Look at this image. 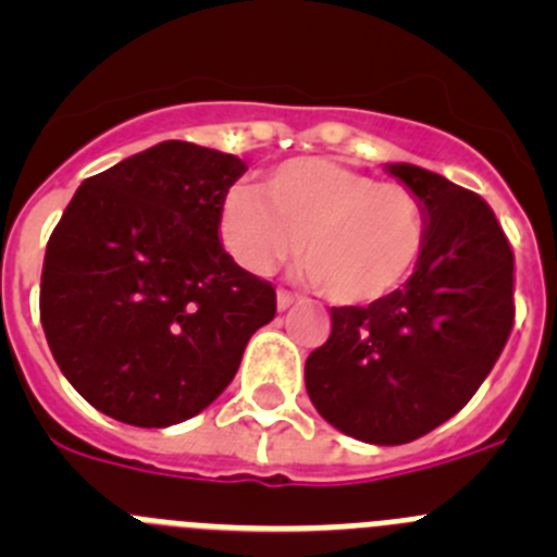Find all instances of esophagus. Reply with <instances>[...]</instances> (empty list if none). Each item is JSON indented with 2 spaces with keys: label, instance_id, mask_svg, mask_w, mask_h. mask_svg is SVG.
Returning a JSON list of instances; mask_svg holds the SVG:
<instances>
[{
  "label": "esophagus",
  "instance_id": "1",
  "mask_svg": "<svg viewBox=\"0 0 557 557\" xmlns=\"http://www.w3.org/2000/svg\"><path fill=\"white\" fill-rule=\"evenodd\" d=\"M295 301H298V298H295L293 293H287V289H278V293H275V304H278V309H282V312L284 309L293 307Z\"/></svg>",
  "mask_w": 557,
  "mask_h": 557
}]
</instances>
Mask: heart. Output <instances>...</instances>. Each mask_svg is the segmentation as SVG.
<instances>
[{
  "label": "heart",
  "instance_id": "1",
  "mask_svg": "<svg viewBox=\"0 0 557 557\" xmlns=\"http://www.w3.org/2000/svg\"><path fill=\"white\" fill-rule=\"evenodd\" d=\"M220 239L256 275L278 268L298 243L304 278L329 301L359 307L396 293L412 273L426 245V206L405 184L332 159H293L264 175L262 198L225 195Z\"/></svg>",
  "mask_w": 557,
  "mask_h": 557
}]
</instances>
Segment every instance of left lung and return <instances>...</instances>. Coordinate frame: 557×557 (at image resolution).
Segmentation results:
<instances>
[{
    "instance_id": "obj_1",
    "label": "left lung",
    "mask_w": 557,
    "mask_h": 557,
    "mask_svg": "<svg viewBox=\"0 0 557 557\" xmlns=\"http://www.w3.org/2000/svg\"><path fill=\"white\" fill-rule=\"evenodd\" d=\"M426 206L416 273L368 307H332L307 357V393L339 432L410 444L469 405L513 329V250L480 195L416 164H387Z\"/></svg>"
}]
</instances>
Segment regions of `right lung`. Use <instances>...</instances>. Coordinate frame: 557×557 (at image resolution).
Returning <instances> with one entry per match:
<instances>
[{"label":"right lung","mask_w":557,"mask_h":557,"mask_svg":"<svg viewBox=\"0 0 557 557\" xmlns=\"http://www.w3.org/2000/svg\"><path fill=\"white\" fill-rule=\"evenodd\" d=\"M245 170L231 152L161 141L83 181L49 236V351L88 405L122 424L198 416L273 321V284L220 243V203Z\"/></svg>","instance_id":"add662e5"}]
</instances>
